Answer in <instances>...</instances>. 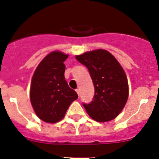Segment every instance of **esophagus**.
Listing matches in <instances>:
<instances>
[{"label": "esophagus", "instance_id": "1", "mask_svg": "<svg viewBox=\"0 0 159 159\" xmlns=\"http://www.w3.org/2000/svg\"><path fill=\"white\" fill-rule=\"evenodd\" d=\"M75 91H76V92H77V94H78V96L80 95V89H77L76 90H75Z\"/></svg>", "mask_w": 159, "mask_h": 159}]
</instances>
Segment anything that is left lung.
I'll list each match as a JSON object with an SVG mask.
<instances>
[{"mask_svg":"<svg viewBox=\"0 0 159 159\" xmlns=\"http://www.w3.org/2000/svg\"><path fill=\"white\" fill-rule=\"evenodd\" d=\"M75 58L87 67L94 86L91 103H83L91 118L99 122L116 118L129 98L127 77L118 61L105 50L88 51Z\"/></svg>","mask_w":159,"mask_h":159,"instance_id":"8db88e82","label":"left lung"}]
</instances>
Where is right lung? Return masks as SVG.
<instances>
[{
	"mask_svg": "<svg viewBox=\"0 0 159 159\" xmlns=\"http://www.w3.org/2000/svg\"><path fill=\"white\" fill-rule=\"evenodd\" d=\"M68 54L53 51L38 65L30 83V98L38 118L48 123H56L65 116L78 94L65 81L64 62Z\"/></svg>",
	"mask_w": 159,
	"mask_h": 159,
	"instance_id": "1",
	"label": "right lung"
}]
</instances>
